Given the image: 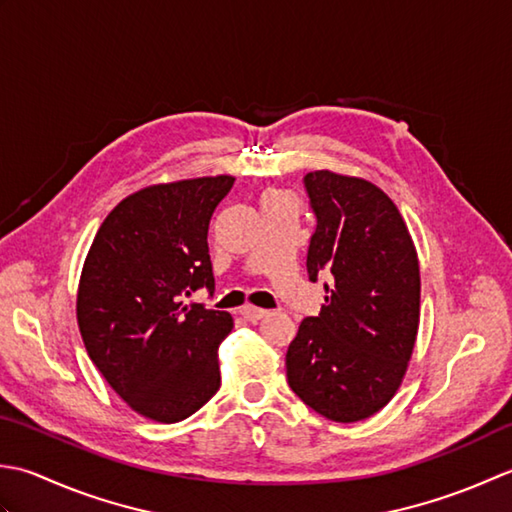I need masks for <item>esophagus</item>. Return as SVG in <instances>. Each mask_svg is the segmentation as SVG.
<instances>
[{"instance_id": "1", "label": "esophagus", "mask_w": 512, "mask_h": 512, "mask_svg": "<svg viewBox=\"0 0 512 512\" xmlns=\"http://www.w3.org/2000/svg\"><path fill=\"white\" fill-rule=\"evenodd\" d=\"M267 314H269V311L267 309H260V307H252V305L241 307V316L247 322H258V320H263Z\"/></svg>"}]
</instances>
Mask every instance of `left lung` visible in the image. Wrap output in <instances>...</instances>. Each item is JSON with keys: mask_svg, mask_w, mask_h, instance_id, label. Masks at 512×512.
I'll return each instance as SVG.
<instances>
[{"mask_svg": "<svg viewBox=\"0 0 512 512\" xmlns=\"http://www.w3.org/2000/svg\"><path fill=\"white\" fill-rule=\"evenodd\" d=\"M316 229L311 283L325 305L300 322L287 349L291 391L322 417L358 422L400 387L420 322V267L398 207L369 181L329 170L305 179Z\"/></svg>", "mask_w": 512, "mask_h": 512, "instance_id": "obj_1", "label": "left lung"}]
</instances>
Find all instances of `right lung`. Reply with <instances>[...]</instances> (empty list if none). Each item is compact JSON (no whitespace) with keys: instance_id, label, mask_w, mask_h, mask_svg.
Returning a JSON list of instances; mask_svg holds the SVG:
<instances>
[{"instance_id":"add662e5","label":"right lung","mask_w":512,"mask_h":512,"mask_svg":"<svg viewBox=\"0 0 512 512\" xmlns=\"http://www.w3.org/2000/svg\"><path fill=\"white\" fill-rule=\"evenodd\" d=\"M232 176L152 185L121 201L92 241L77 320L90 360L134 411L181 422L221 387L227 311L185 305L214 271L207 232Z\"/></svg>"}]
</instances>
